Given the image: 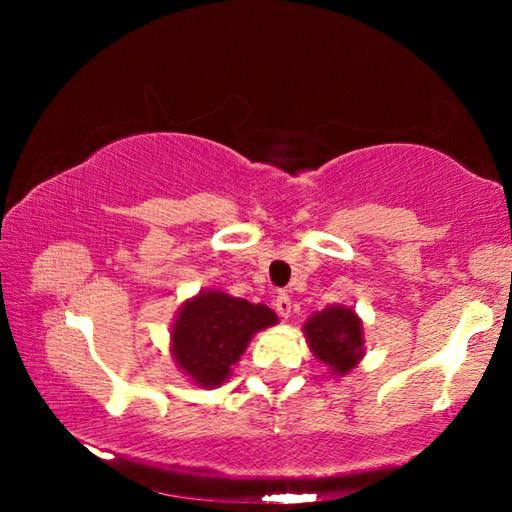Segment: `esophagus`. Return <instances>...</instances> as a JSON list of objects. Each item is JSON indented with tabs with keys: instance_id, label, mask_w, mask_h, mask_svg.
<instances>
[{
	"instance_id": "1",
	"label": "esophagus",
	"mask_w": 512,
	"mask_h": 512,
	"mask_svg": "<svg viewBox=\"0 0 512 512\" xmlns=\"http://www.w3.org/2000/svg\"><path fill=\"white\" fill-rule=\"evenodd\" d=\"M275 310L279 317H284V319L291 314V298L286 296V293H277L275 296Z\"/></svg>"
}]
</instances>
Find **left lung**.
<instances>
[{"label": "left lung", "mask_w": 512, "mask_h": 512, "mask_svg": "<svg viewBox=\"0 0 512 512\" xmlns=\"http://www.w3.org/2000/svg\"><path fill=\"white\" fill-rule=\"evenodd\" d=\"M307 345L333 375H347L363 356V324L352 307L328 305L303 326Z\"/></svg>", "instance_id": "8db88e82"}]
</instances>
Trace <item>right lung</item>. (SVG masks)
<instances>
[{"instance_id":"obj_1","label":"right lung","mask_w":512,"mask_h":512,"mask_svg":"<svg viewBox=\"0 0 512 512\" xmlns=\"http://www.w3.org/2000/svg\"><path fill=\"white\" fill-rule=\"evenodd\" d=\"M277 314L268 305H254L223 291H200L181 305L172 324V356L177 366L202 389H216L228 380L249 340L275 326Z\"/></svg>"}]
</instances>
